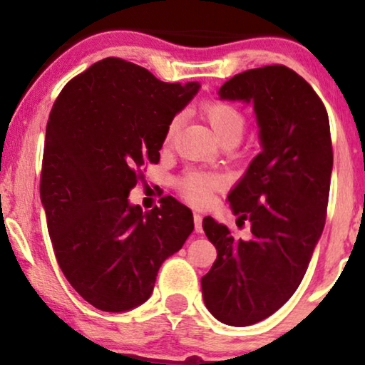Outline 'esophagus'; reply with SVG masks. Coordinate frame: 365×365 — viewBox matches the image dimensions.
<instances>
[{
  "label": "esophagus",
  "instance_id": "34e87169",
  "mask_svg": "<svg viewBox=\"0 0 365 365\" xmlns=\"http://www.w3.org/2000/svg\"><path fill=\"white\" fill-rule=\"evenodd\" d=\"M194 229L196 232H202V216L197 212H194Z\"/></svg>",
  "mask_w": 365,
  "mask_h": 365
}]
</instances>
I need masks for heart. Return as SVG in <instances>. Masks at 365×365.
Returning a JSON list of instances; mask_svg holds the SVG:
<instances>
[{
  "label": "heart",
  "instance_id": "b5f03b06",
  "mask_svg": "<svg viewBox=\"0 0 365 365\" xmlns=\"http://www.w3.org/2000/svg\"><path fill=\"white\" fill-rule=\"evenodd\" d=\"M202 114L206 116L221 143H237L239 138L242 136L244 128H246V118H244L241 109L234 106L232 103L221 101V99L206 101L202 104ZM179 128H181V116L178 114L168 123L166 131H164V143L171 144L178 136ZM221 186V176H217L216 173L199 171V169L186 171L178 179V189L181 196L196 206H206L211 202L214 192Z\"/></svg>",
  "mask_w": 365,
  "mask_h": 365
}]
</instances>
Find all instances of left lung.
<instances>
[{
    "mask_svg": "<svg viewBox=\"0 0 365 365\" xmlns=\"http://www.w3.org/2000/svg\"><path fill=\"white\" fill-rule=\"evenodd\" d=\"M219 98L254 104L262 144L227 196L237 224L251 222V237L202 221L217 251L201 279L204 304L217 321L244 327L281 309L307 271L326 224L331 128L317 93L284 64L236 74Z\"/></svg>",
    "mask_w": 365,
    "mask_h": 365,
    "instance_id": "1",
    "label": "left lung"
}]
</instances>
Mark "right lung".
Returning <instances> with one entry per match:
<instances>
[{
    "instance_id": "obj_1",
    "label": "right lung",
    "mask_w": 365,
    "mask_h": 365,
    "mask_svg": "<svg viewBox=\"0 0 365 365\" xmlns=\"http://www.w3.org/2000/svg\"><path fill=\"white\" fill-rule=\"evenodd\" d=\"M197 89L106 58L73 78L53 104L41 202L64 277L99 311L146 302L161 264L192 232L191 209L174 197L143 212L128 196L144 164L159 163L168 123Z\"/></svg>"
}]
</instances>
